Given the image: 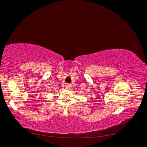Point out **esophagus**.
Masks as SVG:
<instances>
[{
    "mask_svg": "<svg viewBox=\"0 0 147 147\" xmlns=\"http://www.w3.org/2000/svg\"><path fill=\"white\" fill-rule=\"evenodd\" d=\"M71 85H70V84H69V83H67V84H66V85H65V88H67V89H69V88H70V86Z\"/></svg>",
    "mask_w": 147,
    "mask_h": 147,
    "instance_id": "esophagus-1",
    "label": "esophagus"
}]
</instances>
